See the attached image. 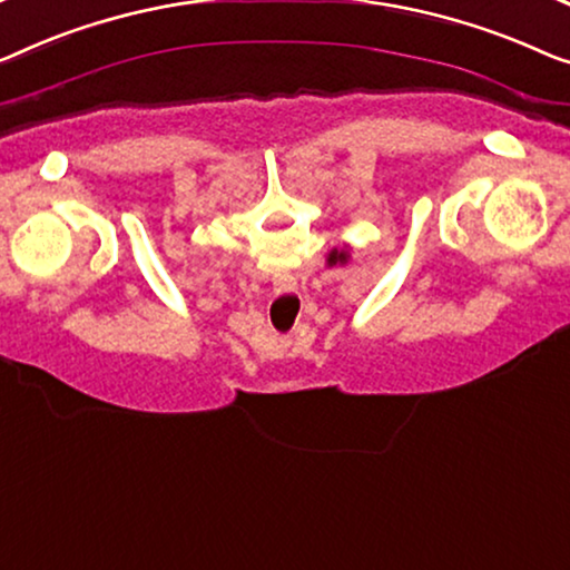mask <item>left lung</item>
Instances as JSON below:
<instances>
[{"mask_svg":"<svg viewBox=\"0 0 570 570\" xmlns=\"http://www.w3.org/2000/svg\"><path fill=\"white\" fill-rule=\"evenodd\" d=\"M347 261H351V250H347V245H343V248H333L327 253V266H347Z\"/></svg>","mask_w":570,"mask_h":570,"instance_id":"1","label":"left lung"}]
</instances>
